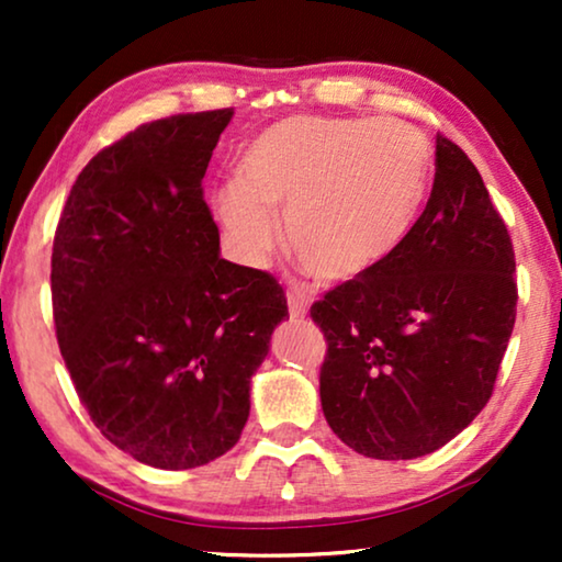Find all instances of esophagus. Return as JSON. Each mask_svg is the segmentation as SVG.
Instances as JSON below:
<instances>
[{"label": "esophagus", "instance_id": "34e87169", "mask_svg": "<svg viewBox=\"0 0 562 562\" xmlns=\"http://www.w3.org/2000/svg\"><path fill=\"white\" fill-rule=\"evenodd\" d=\"M306 312H310V306H306V299L296 296V294H289V317H291V322H302L306 317Z\"/></svg>", "mask_w": 562, "mask_h": 562}]
</instances>
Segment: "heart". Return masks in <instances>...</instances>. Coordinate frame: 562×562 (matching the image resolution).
Segmentation results:
<instances>
[{
	"label": "heart",
	"instance_id": "b5f03b06",
	"mask_svg": "<svg viewBox=\"0 0 562 562\" xmlns=\"http://www.w3.org/2000/svg\"><path fill=\"white\" fill-rule=\"evenodd\" d=\"M427 137L396 120L289 117L243 145L237 181L210 194L227 248L263 266L279 245L322 283H350L394 258L427 196Z\"/></svg>",
	"mask_w": 562,
	"mask_h": 562
}]
</instances>
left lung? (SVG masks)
<instances>
[{
	"mask_svg": "<svg viewBox=\"0 0 562 562\" xmlns=\"http://www.w3.org/2000/svg\"><path fill=\"white\" fill-rule=\"evenodd\" d=\"M435 148L432 194L394 258L312 304L322 412L375 460L429 456L471 425L517 317L504 220L471 158L442 135Z\"/></svg>",
	"mask_w": 562,
	"mask_h": 562,
	"instance_id": "1",
	"label": "left lung"
}]
</instances>
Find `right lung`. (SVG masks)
Returning <instances> with one entry per match:
<instances>
[{
    "label": "right lung",
    "mask_w": 562,
    "mask_h": 562,
    "mask_svg": "<svg viewBox=\"0 0 562 562\" xmlns=\"http://www.w3.org/2000/svg\"><path fill=\"white\" fill-rule=\"evenodd\" d=\"M233 110L148 122L89 160L50 260L60 356L106 440L160 471L225 456L289 319L273 276L220 256L202 179Z\"/></svg>",
    "instance_id": "add662e5"
}]
</instances>
